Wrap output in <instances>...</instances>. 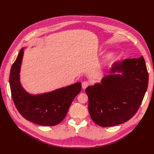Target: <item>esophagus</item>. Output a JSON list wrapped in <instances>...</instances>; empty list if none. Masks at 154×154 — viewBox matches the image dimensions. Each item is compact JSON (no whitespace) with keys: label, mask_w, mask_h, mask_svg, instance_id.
Listing matches in <instances>:
<instances>
[{"label":"esophagus","mask_w":154,"mask_h":154,"mask_svg":"<svg viewBox=\"0 0 154 154\" xmlns=\"http://www.w3.org/2000/svg\"><path fill=\"white\" fill-rule=\"evenodd\" d=\"M89 82H87V81H84L82 83V88H83V89H85V88H86L88 85H89Z\"/></svg>","instance_id":"esophagus-1"}]
</instances>
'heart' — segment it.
<instances>
[{"mask_svg":"<svg viewBox=\"0 0 154 154\" xmlns=\"http://www.w3.org/2000/svg\"><path fill=\"white\" fill-rule=\"evenodd\" d=\"M110 58V55H108V56H107V57H106V60Z\"/></svg>","mask_w":154,"mask_h":154,"instance_id":"obj_1","label":"heart"}]
</instances>
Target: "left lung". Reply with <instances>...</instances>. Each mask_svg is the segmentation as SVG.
<instances>
[{"label": "left lung", "instance_id": "1", "mask_svg": "<svg viewBox=\"0 0 154 154\" xmlns=\"http://www.w3.org/2000/svg\"><path fill=\"white\" fill-rule=\"evenodd\" d=\"M101 83L86 88L88 111L96 124L112 127L127 122L140 106L148 84V73L143 57L116 62Z\"/></svg>", "mask_w": 154, "mask_h": 154}]
</instances>
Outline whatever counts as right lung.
Wrapping results in <instances>:
<instances>
[{
	"mask_svg": "<svg viewBox=\"0 0 154 154\" xmlns=\"http://www.w3.org/2000/svg\"><path fill=\"white\" fill-rule=\"evenodd\" d=\"M23 54L24 51L22 49L12 65L9 79L16 108L22 117L31 122L44 126L57 125L63 120L74 98L80 92L81 83L42 94H29L20 83Z\"/></svg>",
	"mask_w": 154,
	"mask_h": 154,
	"instance_id": "add662e5",
	"label": "right lung"
}]
</instances>
